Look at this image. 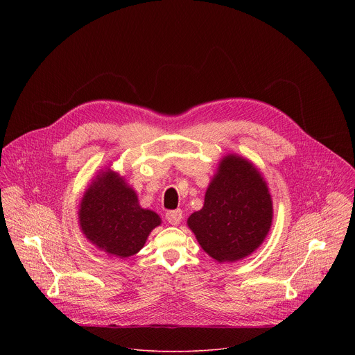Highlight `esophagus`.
Masks as SVG:
<instances>
[{
  "label": "esophagus",
  "instance_id": "34e87169",
  "mask_svg": "<svg viewBox=\"0 0 355 355\" xmlns=\"http://www.w3.org/2000/svg\"><path fill=\"white\" fill-rule=\"evenodd\" d=\"M166 218H167V222H168L170 225L177 226V225H180V222L182 220V211H181V209L170 211V212H167Z\"/></svg>",
  "mask_w": 355,
  "mask_h": 355
}]
</instances>
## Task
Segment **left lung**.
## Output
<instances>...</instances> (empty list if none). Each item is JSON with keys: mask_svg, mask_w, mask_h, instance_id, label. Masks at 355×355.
I'll list each match as a JSON object with an SVG mask.
<instances>
[{"mask_svg": "<svg viewBox=\"0 0 355 355\" xmlns=\"http://www.w3.org/2000/svg\"><path fill=\"white\" fill-rule=\"evenodd\" d=\"M272 218V198L263 174L245 157L230 153L220 159L204 207L187 225L209 257L236 263L263 244Z\"/></svg>", "mask_w": 355, "mask_h": 355, "instance_id": "8db88e82", "label": "left lung"}]
</instances>
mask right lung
<instances>
[{"instance_id":"obj_1","label":"right lung","mask_w":355,"mask_h":355,"mask_svg":"<svg viewBox=\"0 0 355 355\" xmlns=\"http://www.w3.org/2000/svg\"><path fill=\"white\" fill-rule=\"evenodd\" d=\"M78 207V225L84 237L118 259L135 256L151 230L162 225L159 214L141 208L136 191L111 167L96 173Z\"/></svg>"}]
</instances>
